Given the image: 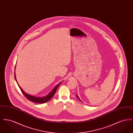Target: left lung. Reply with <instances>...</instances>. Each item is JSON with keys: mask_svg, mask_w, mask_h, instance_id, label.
Segmentation results:
<instances>
[{"mask_svg": "<svg viewBox=\"0 0 133 133\" xmlns=\"http://www.w3.org/2000/svg\"><path fill=\"white\" fill-rule=\"evenodd\" d=\"M76 96H77V98H78V99H79V100H80V101H81V100H80V99H79V97H78V96H77V95H76Z\"/></svg>", "mask_w": 133, "mask_h": 133, "instance_id": "left-lung-1", "label": "left lung"}]
</instances>
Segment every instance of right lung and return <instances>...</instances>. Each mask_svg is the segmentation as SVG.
I'll list each match as a JSON object with an SVG mask.
<instances>
[{"label": "right lung", "mask_w": 133, "mask_h": 133, "mask_svg": "<svg viewBox=\"0 0 133 133\" xmlns=\"http://www.w3.org/2000/svg\"><path fill=\"white\" fill-rule=\"evenodd\" d=\"M14 77H15V79L16 80V77H15V75L14 74ZM17 82V81H16ZM60 83L59 84H58L56 86H55L54 87V88L53 89L51 92H50V93L48 94V95L45 96V97H35V96H33L31 95H28L27 94H26L25 92H24V91L22 89V88L20 87L18 84L17 83L18 86H19V88L20 89L21 91L22 92V93H23V94L24 95V96H25L26 98L29 100V101H30L33 102H34V103H46L47 102L49 101L53 97V96L54 95V94H55L56 93V91L57 90L58 87H59V85L61 84V83Z\"/></svg>", "instance_id": "right-lung-1"}]
</instances>
